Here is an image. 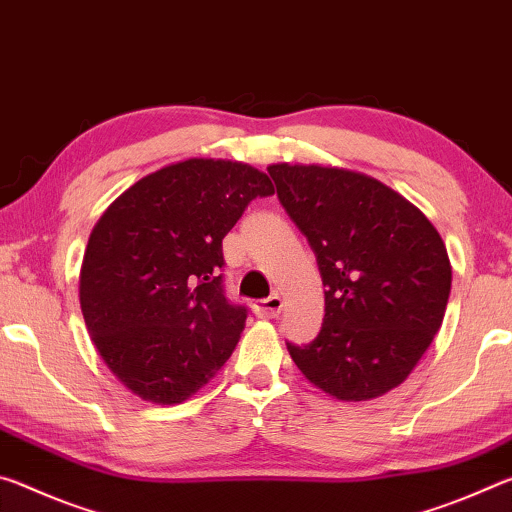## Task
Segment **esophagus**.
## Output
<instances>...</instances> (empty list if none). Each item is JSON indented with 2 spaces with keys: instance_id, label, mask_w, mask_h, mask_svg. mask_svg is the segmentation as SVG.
I'll return each instance as SVG.
<instances>
[{
  "instance_id": "34e87169",
  "label": "esophagus",
  "mask_w": 512,
  "mask_h": 512,
  "mask_svg": "<svg viewBox=\"0 0 512 512\" xmlns=\"http://www.w3.org/2000/svg\"><path fill=\"white\" fill-rule=\"evenodd\" d=\"M254 308L261 317H276L283 311V299H281V295H272V297L258 301Z\"/></svg>"
}]
</instances>
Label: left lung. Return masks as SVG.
Segmentation results:
<instances>
[{"mask_svg":"<svg viewBox=\"0 0 512 512\" xmlns=\"http://www.w3.org/2000/svg\"><path fill=\"white\" fill-rule=\"evenodd\" d=\"M276 195L317 258L324 322L301 374L340 401L397 388L440 331L451 263L440 233L399 192L345 167L274 163Z\"/></svg>","mask_w":512,"mask_h":512,"instance_id":"8db88e82","label":"left lung"}]
</instances>
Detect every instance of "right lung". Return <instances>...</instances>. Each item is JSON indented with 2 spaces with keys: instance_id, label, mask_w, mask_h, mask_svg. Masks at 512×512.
Masks as SVG:
<instances>
[{
  "instance_id": "right-lung-1",
  "label": "right lung",
  "mask_w": 512,
  "mask_h": 512,
  "mask_svg": "<svg viewBox=\"0 0 512 512\" xmlns=\"http://www.w3.org/2000/svg\"><path fill=\"white\" fill-rule=\"evenodd\" d=\"M265 172L222 158L165 165L124 190L88 238L79 301L108 370L133 395L174 406L222 370L247 308L222 288V240Z\"/></svg>"
}]
</instances>
